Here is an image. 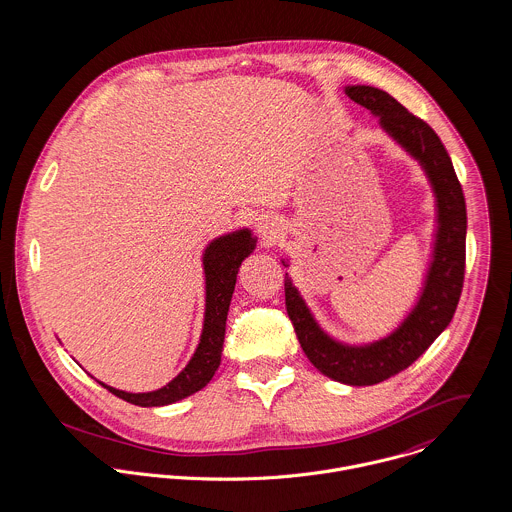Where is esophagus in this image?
<instances>
[{
  "instance_id": "34e87169",
  "label": "esophagus",
  "mask_w": 512,
  "mask_h": 512,
  "mask_svg": "<svg viewBox=\"0 0 512 512\" xmlns=\"http://www.w3.org/2000/svg\"><path fill=\"white\" fill-rule=\"evenodd\" d=\"M258 228H260V234H262V240L266 244H276V240L280 238L282 234V222L276 219V217H262L258 222Z\"/></svg>"
}]
</instances>
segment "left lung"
<instances>
[{"label":"left lung","mask_w":512,"mask_h":512,"mask_svg":"<svg viewBox=\"0 0 512 512\" xmlns=\"http://www.w3.org/2000/svg\"><path fill=\"white\" fill-rule=\"evenodd\" d=\"M345 94L378 118L380 130L418 161L436 199V228L422 288L404 319L384 337L368 343L335 339L321 327L286 274V309L311 365L341 384L372 386L420 359L451 323L463 288L467 211L451 157L424 120L374 86L351 84L345 86ZM282 264L290 266L286 258Z\"/></svg>","instance_id":"left-lung-1"}]
</instances>
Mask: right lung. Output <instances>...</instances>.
Instances as JSON below:
<instances>
[{"mask_svg": "<svg viewBox=\"0 0 512 512\" xmlns=\"http://www.w3.org/2000/svg\"><path fill=\"white\" fill-rule=\"evenodd\" d=\"M256 242L258 238L252 234V230L242 226L238 230L220 234L207 244L201 258L203 274H205L203 331L193 357L171 382L151 392H126V390L108 386L100 380L96 382L102 384L112 394H116L118 398L144 408L169 406L205 388L220 365L226 315H228L230 299L236 286L240 264L244 262V258H248L254 252Z\"/></svg>", "mask_w": 512, "mask_h": 512, "instance_id": "obj_1", "label": "right lung"}]
</instances>
